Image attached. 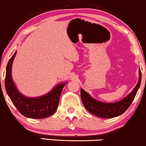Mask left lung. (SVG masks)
Returning a JSON list of instances; mask_svg holds the SVG:
<instances>
[{"label":"left lung","mask_w":146,"mask_h":146,"mask_svg":"<svg viewBox=\"0 0 146 146\" xmlns=\"http://www.w3.org/2000/svg\"><path fill=\"white\" fill-rule=\"evenodd\" d=\"M141 81V73L139 69V79L133 90L124 99L118 102L112 103H105L98 101L89 95L83 89H81V98L86 109L96 116L103 118H112L118 116L125 112L131 105Z\"/></svg>","instance_id":"left-lung-1"}]
</instances>
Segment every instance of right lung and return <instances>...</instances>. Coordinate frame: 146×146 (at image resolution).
I'll return each instance as SVG.
<instances>
[{
    "label": "right lung",
    "mask_w": 146,
    "mask_h": 146,
    "mask_svg": "<svg viewBox=\"0 0 146 146\" xmlns=\"http://www.w3.org/2000/svg\"><path fill=\"white\" fill-rule=\"evenodd\" d=\"M16 52L10 58L6 68L5 88L10 99L21 114L30 118L47 117L54 113L58 105L63 87L66 83L57 85L50 93L37 98H28L18 92L11 78V66Z\"/></svg>",
    "instance_id": "1"
}]
</instances>
